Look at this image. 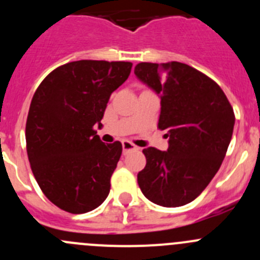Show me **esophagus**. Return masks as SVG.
Returning a JSON list of instances; mask_svg holds the SVG:
<instances>
[{
	"instance_id": "1",
	"label": "esophagus",
	"mask_w": 260,
	"mask_h": 260,
	"mask_svg": "<svg viewBox=\"0 0 260 260\" xmlns=\"http://www.w3.org/2000/svg\"><path fill=\"white\" fill-rule=\"evenodd\" d=\"M122 147H123V152H124V153H127V152H129V151H137L138 149L137 146L133 145L132 142H129V141H127V140L123 141Z\"/></svg>"
}]
</instances>
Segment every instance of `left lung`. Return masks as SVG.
Returning <instances> with one entry per match:
<instances>
[{"mask_svg":"<svg viewBox=\"0 0 260 260\" xmlns=\"http://www.w3.org/2000/svg\"><path fill=\"white\" fill-rule=\"evenodd\" d=\"M135 74L161 95L158 128L170 137L166 152L143 149L147 164L138 185L157 205H186L221 166L234 129L233 107L211 78L187 64L140 62Z\"/></svg>","mask_w":260,"mask_h":260,"instance_id":"obj_1","label":"left lung"}]
</instances>
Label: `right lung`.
Masks as SVG:
<instances>
[{
	"mask_svg": "<svg viewBox=\"0 0 260 260\" xmlns=\"http://www.w3.org/2000/svg\"><path fill=\"white\" fill-rule=\"evenodd\" d=\"M132 62L79 60L52 70L36 89L26 120V149L44 195L72 214L98 208L111 191L122 143L106 145L95 123Z\"/></svg>",
	"mask_w": 260,
	"mask_h": 260,
	"instance_id": "add662e5",
	"label": "right lung"
}]
</instances>
